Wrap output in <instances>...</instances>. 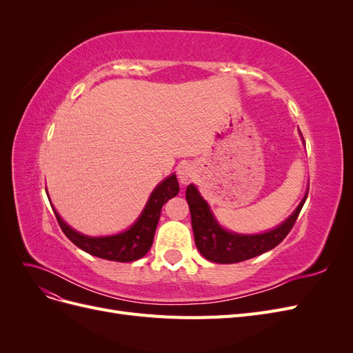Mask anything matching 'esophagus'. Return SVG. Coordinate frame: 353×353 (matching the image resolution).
<instances>
[{
  "label": "esophagus",
  "instance_id": "obj_1",
  "mask_svg": "<svg viewBox=\"0 0 353 353\" xmlns=\"http://www.w3.org/2000/svg\"><path fill=\"white\" fill-rule=\"evenodd\" d=\"M178 178H179V181L183 184L190 183V181L194 178V168L191 166V165H188V163L181 165L179 169H178Z\"/></svg>",
  "mask_w": 353,
  "mask_h": 353
}]
</instances>
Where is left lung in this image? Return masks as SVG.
I'll return each mask as SVG.
<instances>
[{"label": "left lung", "mask_w": 353, "mask_h": 353, "mask_svg": "<svg viewBox=\"0 0 353 353\" xmlns=\"http://www.w3.org/2000/svg\"><path fill=\"white\" fill-rule=\"evenodd\" d=\"M185 197L191 212V225H193L194 241L199 252L210 262L236 263L252 259L279 245L293 228L307 194L281 225L262 234H236L223 230L193 184L187 187Z\"/></svg>", "instance_id": "left-lung-1"}]
</instances>
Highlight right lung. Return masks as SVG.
Returning a JSON list of instances; mask_svg holds the SVG:
<instances>
[{
  "mask_svg": "<svg viewBox=\"0 0 353 353\" xmlns=\"http://www.w3.org/2000/svg\"><path fill=\"white\" fill-rule=\"evenodd\" d=\"M178 191L179 184L175 174L168 176L153 190L144 210L141 212L140 218L135 221L134 225L123 232L108 237L83 236V234L70 228L68 223L60 218L54 206H52V210H54V215L57 218L61 231L66 234V237L73 244H77L83 252L108 261L132 262L143 258V256L150 250L154 239V232L157 228V222L160 218V212H162L163 205L169 199H172L178 194Z\"/></svg>",
  "mask_w": 353,
  "mask_h": 353,
  "instance_id": "right-lung-1",
  "label": "right lung"
}]
</instances>
